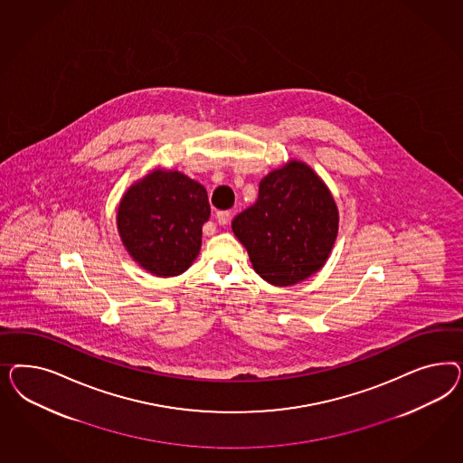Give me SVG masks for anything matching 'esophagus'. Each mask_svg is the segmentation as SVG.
<instances>
[{
    "label": "esophagus",
    "instance_id": "obj_1",
    "mask_svg": "<svg viewBox=\"0 0 463 463\" xmlns=\"http://www.w3.org/2000/svg\"><path fill=\"white\" fill-rule=\"evenodd\" d=\"M215 219H217V222L221 225L227 224L229 222V219H231V212L229 211H221L215 213Z\"/></svg>",
    "mask_w": 463,
    "mask_h": 463
}]
</instances>
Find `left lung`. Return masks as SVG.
<instances>
[{
	"mask_svg": "<svg viewBox=\"0 0 463 463\" xmlns=\"http://www.w3.org/2000/svg\"><path fill=\"white\" fill-rule=\"evenodd\" d=\"M339 227L335 196L304 161L290 159L260 182V195L232 221V232L268 283L290 287L317 273Z\"/></svg>",
	"mask_w": 463,
	"mask_h": 463,
	"instance_id": "1",
	"label": "left lung"
}]
</instances>
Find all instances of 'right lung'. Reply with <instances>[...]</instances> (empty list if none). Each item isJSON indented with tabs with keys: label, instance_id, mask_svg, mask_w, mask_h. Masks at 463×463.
Listing matches in <instances>:
<instances>
[{
	"label": "right lung",
	"instance_id": "right-lung-1",
	"mask_svg": "<svg viewBox=\"0 0 463 463\" xmlns=\"http://www.w3.org/2000/svg\"><path fill=\"white\" fill-rule=\"evenodd\" d=\"M211 217L203 184L176 169L156 168L127 188L117 207V229L127 252L147 273L178 277L202 248Z\"/></svg>",
	"mask_w": 463,
	"mask_h": 463
}]
</instances>
